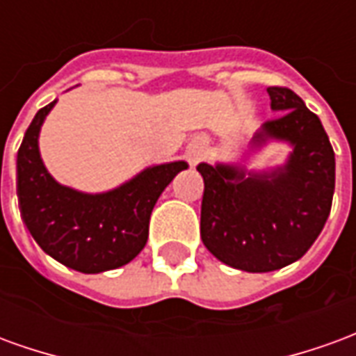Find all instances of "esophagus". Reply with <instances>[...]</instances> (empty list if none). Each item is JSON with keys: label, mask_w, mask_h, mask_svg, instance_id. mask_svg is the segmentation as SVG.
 I'll return each mask as SVG.
<instances>
[{"label": "esophagus", "mask_w": 356, "mask_h": 356, "mask_svg": "<svg viewBox=\"0 0 356 356\" xmlns=\"http://www.w3.org/2000/svg\"><path fill=\"white\" fill-rule=\"evenodd\" d=\"M202 156H204V143H200V140H194L193 145L188 147V158H191V162L193 163L200 162Z\"/></svg>", "instance_id": "34e87169"}]
</instances>
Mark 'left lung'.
Here are the masks:
<instances>
[{"label": "left lung", "instance_id": "8db88e82", "mask_svg": "<svg viewBox=\"0 0 356 356\" xmlns=\"http://www.w3.org/2000/svg\"><path fill=\"white\" fill-rule=\"evenodd\" d=\"M278 116L263 124L254 145H291L288 162L263 173L198 163L204 177L200 236L219 261L268 273L298 261L313 246L332 209L336 156L321 120L288 88L267 89Z\"/></svg>", "mask_w": 356, "mask_h": 356}]
</instances>
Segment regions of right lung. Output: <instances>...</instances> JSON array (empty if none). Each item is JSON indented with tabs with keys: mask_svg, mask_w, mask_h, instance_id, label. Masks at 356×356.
Listing matches in <instances>:
<instances>
[{
	"mask_svg": "<svg viewBox=\"0 0 356 356\" xmlns=\"http://www.w3.org/2000/svg\"><path fill=\"white\" fill-rule=\"evenodd\" d=\"M38 110L17 154V196L22 221L38 246L80 273H102L129 263L148 238V221L163 188L186 162L152 165L114 191L78 193L58 185L40 156L38 137L55 106Z\"/></svg>",
	"mask_w": 356,
	"mask_h": 356,
	"instance_id": "1",
	"label": "right lung"
}]
</instances>
